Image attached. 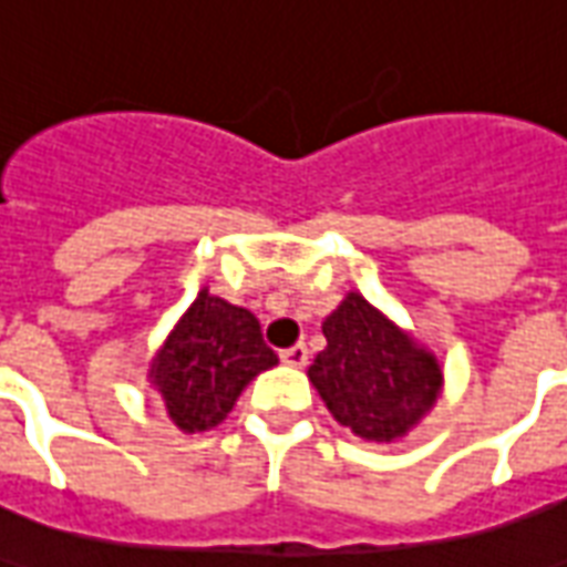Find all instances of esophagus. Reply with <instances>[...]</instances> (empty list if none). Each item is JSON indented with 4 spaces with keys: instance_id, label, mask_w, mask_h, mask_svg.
Returning a JSON list of instances; mask_svg holds the SVG:
<instances>
[{
    "instance_id": "1",
    "label": "esophagus",
    "mask_w": 567,
    "mask_h": 567,
    "mask_svg": "<svg viewBox=\"0 0 567 567\" xmlns=\"http://www.w3.org/2000/svg\"><path fill=\"white\" fill-rule=\"evenodd\" d=\"M282 363H288V367H295V369L306 367V363H309V348H306L303 342H297V346L285 348Z\"/></svg>"
}]
</instances>
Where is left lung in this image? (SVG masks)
<instances>
[{
	"label": "left lung",
	"instance_id": "8db88e82",
	"mask_svg": "<svg viewBox=\"0 0 567 567\" xmlns=\"http://www.w3.org/2000/svg\"><path fill=\"white\" fill-rule=\"evenodd\" d=\"M321 330L327 348L312 360L309 381L351 433L396 442L433 409L444 384L439 360L367 297L346 295Z\"/></svg>",
	"mask_w": 567,
	"mask_h": 567
}]
</instances>
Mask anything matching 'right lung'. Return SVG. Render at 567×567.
I'll list each match as a JSON object with an SVG mask.
<instances>
[{
	"mask_svg": "<svg viewBox=\"0 0 567 567\" xmlns=\"http://www.w3.org/2000/svg\"><path fill=\"white\" fill-rule=\"evenodd\" d=\"M276 363L258 318L204 288L158 348L150 381L183 433H204L219 426L243 388Z\"/></svg>",
	"mask_w": 567,
	"mask_h": 567,
	"instance_id": "right-lung-1",
	"label": "right lung"
}]
</instances>
